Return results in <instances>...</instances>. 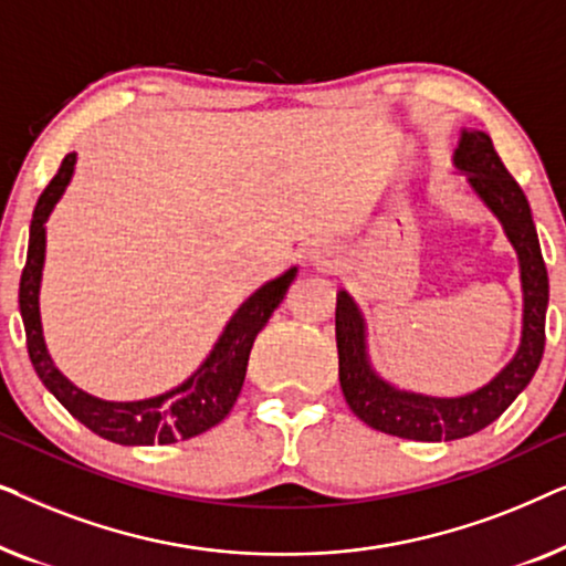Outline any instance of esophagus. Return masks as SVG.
Listing matches in <instances>:
<instances>
[{
	"mask_svg": "<svg viewBox=\"0 0 566 566\" xmlns=\"http://www.w3.org/2000/svg\"><path fill=\"white\" fill-rule=\"evenodd\" d=\"M308 268H314L316 273H332L339 265V250L332 244H316L312 252H308Z\"/></svg>",
	"mask_w": 566,
	"mask_h": 566,
	"instance_id": "1",
	"label": "esophagus"
}]
</instances>
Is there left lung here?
Returning <instances> with one entry per match:
<instances>
[{
	"mask_svg": "<svg viewBox=\"0 0 566 566\" xmlns=\"http://www.w3.org/2000/svg\"><path fill=\"white\" fill-rule=\"evenodd\" d=\"M455 175H463L467 190L490 211L517 254L523 291L521 343L513 358L490 381L455 397H436L401 389L378 374L368 353L366 314L345 289L337 293V355L339 386L355 417L386 436L407 440H455L474 436L497 420L517 394L531 384L546 345L548 273L541 254L536 223L528 198L513 180L484 130L461 128L453 151Z\"/></svg>",
	"mask_w": 566,
	"mask_h": 566,
	"instance_id": "obj_1",
	"label": "left lung"
}]
</instances>
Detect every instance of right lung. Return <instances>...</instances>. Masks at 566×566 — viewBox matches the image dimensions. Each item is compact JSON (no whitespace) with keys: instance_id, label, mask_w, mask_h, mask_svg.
<instances>
[{"instance_id":"1","label":"right lung","mask_w":566,"mask_h":566,"mask_svg":"<svg viewBox=\"0 0 566 566\" xmlns=\"http://www.w3.org/2000/svg\"><path fill=\"white\" fill-rule=\"evenodd\" d=\"M74 167L76 154H66L59 175L38 198L33 221H30L28 260L20 277V316L22 324H25L30 363H33L45 389L69 409V415L76 417L84 428H90L99 438L120 446H167L177 443V440L196 438L200 432L211 430L213 424H219L231 412L239 391H242L254 337L265 327L275 308L281 306L291 283L296 281L298 268H289L273 281L262 283L252 296H247L237 312L231 314L211 353L182 384L172 386L165 394H157V397L136 401L92 397V394L69 381L56 368L49 345H45L41 322L45 221L51 219L53 208L64 198L69 182L74 177Z\"/></svg>"}]
</instances>
